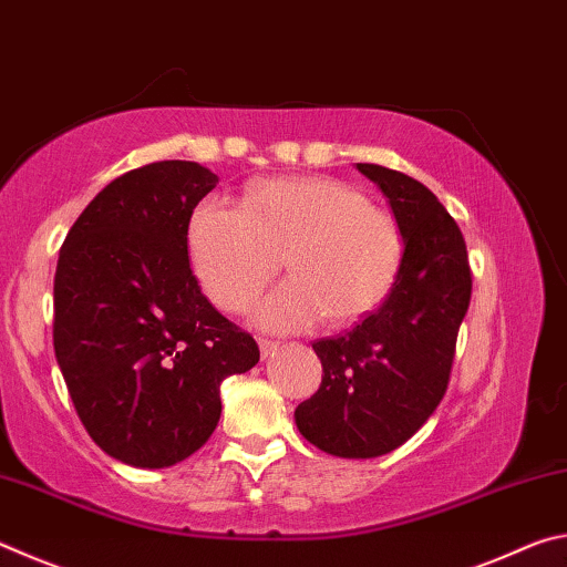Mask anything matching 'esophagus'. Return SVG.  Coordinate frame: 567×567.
Wrapping results in <instances>:
<instances>
[{
	"label": "esophagus",
	"mask_w": 567,
	"mask_h": 567,
	"mask_svg": "<svg viewBox=\"0 0 567 567\" xmlns=\"http://www.w3.org/2000/svg\"><path fill=\"white\" fill-rule=\"evenodd\" d=\"M277 350H280V342L277 340H260V354H262V360H267L270 358V354H275Z\"/></svg>",
	"instance_id": "esophagus-1"
}]
</instances>
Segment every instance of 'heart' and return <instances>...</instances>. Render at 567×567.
Wrapping results in <instances>:
<instances>
[{
    "instance_id": "obj_1",
    "label": "heart",
    "mask_w": 567,
    "mask_h": 567,
    "mask_svg": "<svg viewBox=\"0 0 567 567\" xmlns=\"http://www.w3.org/2000/svg\"><path fill=\"white\" fill-rule=\"evenodd\" d=\"M189 255L209 297L229 312L257 300L267 330H305L322 318L348 324L385 300L405 255V237L388 209L330 177H280L249 187L243 207L209 197L189 223Z\"/></svg>"
}]
</instances>
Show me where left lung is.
Wrapping results in <instances>:
<instances>
[{
	"label": "left lung",
	"instance_id": "obj_1",
	"mask_svg": "<svg viewBox=\"0 0 567 567\" xmlns=\"http://www.w3.org/2000/svg\"><path fill=\"white\" fill-rule=\"evenodd\" d=\"M358 169L388 197L405 255L375 312L312 342L322 382L297 405L295 422L328 455L364 460L408 443L443 400L473 277L463 233L433 192L398 169L362 162Z\"/></svg>",
	"mask_w": 567,
	"mask_h": 567
}]
</instances>
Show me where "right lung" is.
I'll list each match as a JSON object with an SVG mask.
<instances>
[{
  "label": "right lung",
  "instance_id": "right-lung-1",
  "mask_svg": "<svg viewBox=\"0 0 567 567\" xmlns=\"http://www.w3.org/2000/svg\"><path fill=\"white\" fill-rule=\"evenodd\" d=\"M217 182L185 159L132 169L84 207L60 249L56 362L90 437L132 467L197 453L219 422L223 380L260 360L189 267V217Z\"/></svg>",
  "mask_w": 567,
  "mask_h": 567
}]
</instances>
